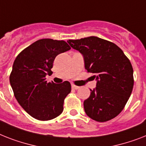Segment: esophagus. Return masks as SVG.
Instances as JSON below:
<instances>
[{
    "mask_svg": "<svg viewBox=\"0 0 146 146\" xmlns=\"http://www.w3.org/2000/svg\"><path fill=\"white\" fill-rule=\"evenodd\" d=\"M71 87H72V88H73V89H75V90H77L79 88V86H76V85H73V84H72V85H71Z\"/></svg>",
    "mask_w": 146,
    "mask_h": 146,
    "instance_id": "obj_1",
    "label": "esophagus"
}]
</instances>
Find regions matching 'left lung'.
<instances>
[{
  "mask_svg": "<svg viewBox=\"0 0 146 146\" xmlns=\"http://www.w3.org/2000/svg\"><path fill=\"white\" fill-rule=\"evenodd\" d=\"M67 42L82 54L85 68L93 73L96 88L84 101L89 118L104 122L118 115L128 100L133 87V70L129 59L115 43L98 36Z\"/></svg>",
  "mask_w": 146,
  "mask_h": 146,
  "instance_id": "left-lung-1",
  "label": "left lung"
}]
</instances>
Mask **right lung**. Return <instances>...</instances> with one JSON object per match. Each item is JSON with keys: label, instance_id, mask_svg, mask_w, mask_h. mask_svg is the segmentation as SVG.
<instances>
[{"label": "right lung", "instance_id": "1", "mask_svg": "<svg viewBox=\"0 0 146 146\" xmlns=\"http://www.w3.org/2000/svg\"><path fill=\"white\" fill-rule=\"evenodd\" d=\"M70 49L64 40L41 39L25 48L14 61L9 82L15 98L37 120H51L62 113L70 83L48 82L46 76L52 73L55 57Z\"/></svg>", "mask_w": 146, "mask_h": 146}]
</instances>
